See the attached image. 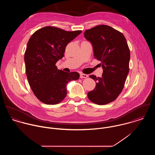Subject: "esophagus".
Wrapping results in <instances>:
<instances>
[{"label": "esophagus", "mask_w": 155, "mask_h": 155, "mask_svg": "<svg viewBox=\"0 0 155 155\" xmlns=\"http://www.w3.org/2000/svg\"><path fill=\"white\" fill-rule=\"evenodd\" d=\"M88 75H87V74H83V73H82V74H81V75H80V78H88Z\"/></svg>", "instance_id": "1"}]
</instances>
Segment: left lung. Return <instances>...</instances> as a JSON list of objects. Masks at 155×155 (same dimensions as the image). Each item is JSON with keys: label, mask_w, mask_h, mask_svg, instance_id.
Instances as JSON below:
<instances>
[{"label": "left lung", "mask_w": 155, "mask_h": 155, "mask_svg": "<svg viewBox=\"0 0 155 155\" xmlns=\"http://www.w3.org/2000/svg\"><path fill=\"white\" fill-rule=\"evenodd\" d=\"M85 38L93 46L94 56L101 61V78L89 77L96 82L95 88L88 92L89 100L98 105L115 100L124 88L129 73L130 51L124 35L106 25L87 30Z\"/></svg>", "instance_id": "left-lung-1"}]
</instances>
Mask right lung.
<instances>
[{"label": "right lung", "mask_w": 155, "mask_h": 155, "mask_svg": "<svg viewBox=\"0 0 155 155\" xmlns=\"http://www.w3.org/2000/svg\"><path fill=\"white\" fill-rule=\"evenodd\" d=\"M82 33L52 26L36 31L30 37L24 54L25 72L35 96L46 104H57L67 95V84L78 80V72L58 70L56 63L64 57L67 45Z\"/></svg>", "instance_id": "add662e5"}]
</instances>
